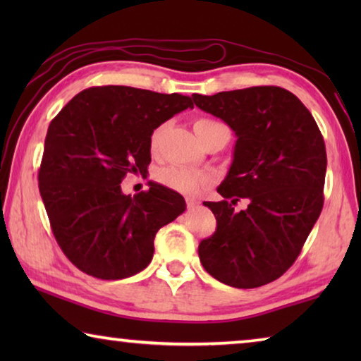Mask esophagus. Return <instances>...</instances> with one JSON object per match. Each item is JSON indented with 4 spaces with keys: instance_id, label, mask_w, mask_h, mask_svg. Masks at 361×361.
Here are the masks:
<instances>
[{
    "instance_id": "34e87169",
    "label": "esophagus",
    "mask_w": 361,
    "mask_h": 361,
    "mask_svg": "<svg viewBox=\"0 0 361 361\" xmlns=\"http://www.w3.org/2000/svg\"><path fill=\"white\" fill-rule=\"evenodd\" d=\"M186 205H188V209H194V207L199 205V200L194 197H186Z\"/></svg>"
}]
</instances>
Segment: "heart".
Returning <instances> with one entry per match:
<instances>
[{
	"label": "heart",
	"mask_w": 361,
	"mask_h": 361,
	"mask_svg": "<svg viewBox=\"0 0 361 361\" xmlns=\"http://www.w3.org/2000/svg\"><path fill=\"white\" fill-rule=\"evenodd\" d=\"M194 130L197 133V137L200 142H204L205 138H209L215 133H228L229 135V129L226 127L223 122H219L216 119L212 118H197L194 121ZM161 132L162 129L159 127L154 132L151 133L149 138V146L151 149L154 151L159 145V138H161ZM157 181L161 185L167 186L170 189H173L176 192L181 194H188V195H194L199 194L202 189L210 185V176L202 172H195V170L181 167V166H169L159 170L156 173Z\"/></svg>",
	"instance_id": "obj_1"
}]
</instances>
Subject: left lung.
Segmentation results:
<instances>
[{"mask_svg":"<svg viewBox=\"0 0 361 361\" xmlns=\"http://www.w3.org/2000/svg\"><path fill=\"white\" fill-rule=\"evenodd\" d=\"M192 100L237 137L218 186L224 200L204 202L216 231L199 243L200 262L234 288L274 282L296 261L323 209L326 149L319 126L295 94L277 85L194 94ZM240 197L250 204L234 212Z\"/></svg>","mask_w":361,"mask_h":361,"instance_id":"8db88e82","label":"left lung"}]
</instances>
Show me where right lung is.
<instances>
[{"instance_id":"right-lung-1","label":"right lung","mask_w":361,"mask_h":361,"mask_svg":"<svg viewBox=\"0 0 361 361\" xmlns=\"http://www.w3.org/2000/svg\"><path fill=\"white\" fill-rule=\"evenodd\" d=\"M191 97L100 85L73 97L49 124L38 181L54 237L79 271L102 280L149 264L157 231L186 210L157 183L122 194L127 175L148 173L149 138Z\"/></svg>"}]
</instances>
